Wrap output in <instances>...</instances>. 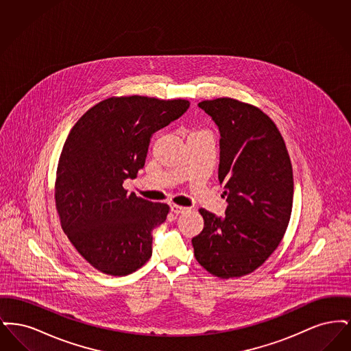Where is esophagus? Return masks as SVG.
<instances>
[{
  "mask_svg": "<svg viewBox=\"0 0 351 351\" xmlns=\"http://www.w3.org/2000/svg\"><path fill=\"white\" fill-rule=\"evenodd\" d=\"M171 210L175 213V215H182V213H185V212H188V208H185V206H180V205H176V204H173V205H171Z\"/></svg>",
  "mask_w": 351,
  "mask_h": 351,
  "instance_id": "obj_1",
  "label": "esophagus"
}]
</instances>
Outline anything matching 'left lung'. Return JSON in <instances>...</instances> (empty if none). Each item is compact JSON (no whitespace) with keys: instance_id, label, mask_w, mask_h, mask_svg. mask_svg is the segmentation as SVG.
<instances>
[{"instance_id":"obj_1","label":"left lung","mask_w":351,"mask_h":351,"mask_svg":"<svg viewBox=\"0 0 351 351\" xmlns=\"http://www.w3.org/2000/svg\"><path fill=\"white\" fill-rule=\"evenodd\" d=\"M221 134L218 180L225 217L200 209L204 229L192 238L202 267L221 279L261 267L276 250L289 223L293 173L283 136L259 108L221 97L199 102Z\"/></svg>"}]
</instances>
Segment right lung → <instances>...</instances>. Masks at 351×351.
<instances>
[{"mask_svg": "<svg viewBox=\"0 0 351 351\" xmlns=\"http://www.w3.org/2000/svg\"><path fill=\"white\" fill-rule=\"evenodd\" d=\"M188 108L180 99L109 97L68 134L56 171V210L71 243L102 274L125 276L150 259L152 230L169 206L129 195L122 184L145 167L152 134Z\"/></svg>", "mask_w": 351, "mask_h": 351, "instance_id": "right-lung-1", "label": "right lung"}]
</instances>
